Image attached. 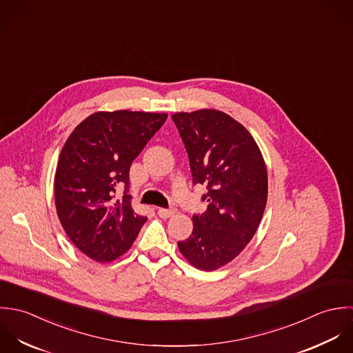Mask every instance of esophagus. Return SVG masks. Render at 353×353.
I'll list each match as a JSON object with an SVG mask.
<instances>
[{
	"instance_id": "1",
	"label": "esophagus",
	"mask_w": 353,
	"mask_h": 353,
	"mask_svg": "<svg viewBox=\"0 0 353 353\" xmlns=\"http://www.w3.org/2000/svg\"><path fill=\"white\" fill-rule=\"evenodd\" d=\"M174 214H176V210H173V209H158V215L161 218H170Z\"/></svg>"
}]
</instances>
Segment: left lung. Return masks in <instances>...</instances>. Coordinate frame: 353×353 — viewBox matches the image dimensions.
<instances>
[{"mask_svg":"<svg viewBox=\"0 0 353 353\" xmlns=\"http://www.w3.org/2000/svg\"><path fill=\"white\" fill-rule=\"evenodd\" d=\"M190 158L194 184L209 206L192 216L194 230L179 241L196 269L212 272L233 261L254 237L268 202V170L251 134L229 114L201 109L172 116Z\"/></svg>","mask_w":353,"mask_h":353,"instance_id":"left-lung-1","label":"left lung"}]
</instances>
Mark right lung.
Instances as JSON below:
<instances>
[{"instance_id": "obj_1", "label": "right lung", "mask_w": 353, "mask_h": 353, "mask_svg": "<svg viewBox=\"0 0 353 353\" xmlns=\"http://www.w3.org/2000/svg\"><path fill=\"white\" fill-rule=\"evenodd\" d=\"M166 113L97 112L65 141L54 176L59 219L72 243L95 262L106 263L134 244L145 216L134 212L127 195L130 168ZM126 187L121 200L115 190Z\"/></svg>"}]
</instances>
